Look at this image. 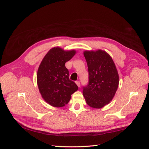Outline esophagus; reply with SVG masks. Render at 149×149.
<instances>
[{
  "instance_id": "esophagus-1",
  "label": "esophagus",
  "mask_w": 149,
  "mask_h": 149,
  "mask_svg": "<svg viewBox=\"0 0 149 149\" xmlns=\"http://www.w3.org/2000/svg\"><path fill=\"white\" fill-rule=\"evenodd\" d=\"M75 83H76V84L77 85L78 87H79V88L80 87V81H75Z\"/></svg>"
}]
</instances>
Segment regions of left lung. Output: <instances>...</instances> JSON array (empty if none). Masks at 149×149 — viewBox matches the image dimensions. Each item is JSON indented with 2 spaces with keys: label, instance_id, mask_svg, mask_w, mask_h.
<instances>
[{
  "label": "left lung",
  "instance_id": "1",
  "mask_svg": "<svg viewBox=\"0 0 149 149\" xmlns=\"http://www.w3.org/2000/svg\"><path fill=\"white\" fill-rule=\"evenodd\" d=\"M89 83L83 94L89 106L101 109L112 100L119 84V75L114 62L107 52L101 49L84 51Z\"/></svg>",
  "mask_w": 149,
  "mask_h": 149
}]
</instances>
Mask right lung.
<instances>
[{
	"instance_id": "obj_1",
	"label": "right lung",
	"mask_w": 149,
	"mask_h": 149,
	"mask_svg": "<svg viewBox=\"0 0 149 149\" xmlns=\"http://www.w3.org/2000/svg\"><path fill=\"white\" fill-rule=\"evenodd\" d=\"M76 53L74 49L65 51L54 47L43 58L38 68L37 83L42 97L47 103L55 107H63L78 90L77 84L69 79L65 63Z\"/></svg>"
}]
</instances>
